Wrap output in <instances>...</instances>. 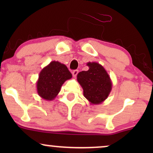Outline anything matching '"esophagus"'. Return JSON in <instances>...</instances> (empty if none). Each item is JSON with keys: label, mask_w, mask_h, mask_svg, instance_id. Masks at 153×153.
Segmentation results:
<instances>
[{"label": "esophagus", "mask_w": 153, "mask_h": 153, "mask_svg": "<svg viewBox=\"0 0 153 153\" xmlns=\"http://www.w3.org/2000/svg\"><path fill=\"white\" fill-rule=\"evenodd\" d=\"M78 73H79V70H74L72 72V75H73V76L74 77H76V75L78 74Z\"/></svg>", "instance_id": "obj_1"}]
</instances>
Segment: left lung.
<instances>
[{"label": "left lung", "mask_w": 153, "mask_h": 153, "mask_svg": "<svg viewBox=\"0 0 153 153\" xmlns=\"http://www.w3.org/2000/svg\"><path fill=\"white\" fill-rule=\"evenodd\" d=\"M88 70L77 74V81L83 90V96L91 104H100L108 97L112 89L109 75L97 62L87 63Z\"/></svg>", "instance_id": "obj_1"}]
</instances>
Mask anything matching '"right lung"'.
I'll use <instances>...</instances> for the list:
<instances>
[{
    "instance_id": "1",
    "label": "right lung",
    "mask_w": 153,
    "mask_h": 153,
    "mask_svg": "<svg viewBox=\"0 0 153 153\" xmlns=\"http://www.w3.org/2000/svg\"><path fill=\"white\" fill-rule=\"evenodd\" d=\"M72 75L65 65L58 61H51L39 72L37 81V91L42 99L51 101L59 93L65 81Z\"/></svg>"
}]
</instances>
